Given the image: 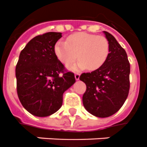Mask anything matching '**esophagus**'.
I'll list each match as a JSON object with an SVG mask.
<instances>
[{
	"mask_svg": "<svg viewBox=\"0 0 147 147\" xmlns=\"http://www.w3.org/2000/svg\"><path fill=\"white\" fill-rule=\"evenodd\" d=\"M80 74H78V73L75 74V79H76V80H78L80 79Z\"/></svg>",
	"mask_w": 147,
	"mask_h": 147,
	"instance_id": "1",
	"label": "esophagus"
}]
</instances>
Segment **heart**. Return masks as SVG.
Returning a JSON list of instances; mask_svg holds the SVG:
<instances>
[{"label":"heart","instance_id":"obj_1","mask_svg":"<svg viewBox=\"0 0 147 147\" xmlns=\"http://www.w3.org/2000/svg\"><path fill=\"white\" fill-rule=\"evenodd\" d=\"M55 53L60 61L69 65L79 57V61L68 67L73 71L88 68L95 70L102 66L109 53V43L104 36L78 32L59 41L55 46Z\"/></svg>","mask_w":147,"mask_h":147}]
</instances>
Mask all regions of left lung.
Returning <instances> with one entry per match:
<instances>
[{
	"instance_id": "1",
	"label": "left lung",
	"mask_w": 147,
	"mask_h": 147,
	"mask_svg": "<svg viewBox=\"0 0 147 147\" xmlns=\"http://www.w3.org/2000/svg\"><path fill=\"white\" fill-rule=\"evenodd\" d=\"M103 32L109 43L106 61L98 69L83 73L80 77L86 85L83 106L98 118L116 113L124 105L130 90V63L126 51L111 34Z\"/></svg>"
}]
</instances>
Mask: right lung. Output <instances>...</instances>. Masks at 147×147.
<instances>
[{"label":"right lung","mask_w":147,"mask_h":147,"mask_svg":"<svg viewBox=\"0 0 147 147\" xmlns=\"http://www.w3.org/2000/svg\"><path fill=\"white\" fill-rule=\"evenodd\" d=\"M61 32L34 37L21 51L16 66V90L21 104L29 113L46 117L61 107L63 94L76 82L55 53Z\"/></svg>","instance_id":"right-lung-1"}]
</instances>
